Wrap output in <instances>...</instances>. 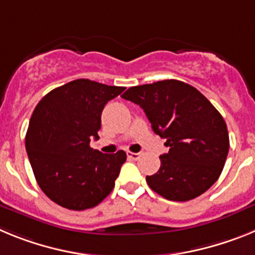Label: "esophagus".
Instances as JSON below:
<instances>
[{"mask_svg": "<svg viewBox=\"0 0 255 255\" xmlns=\"http://www.w3.org/2000/svg\"><path fill=\"white\" fill-rule=\"evenodd\" d=\"M126 155H128V158L130 159H134V161H136V159H139V157H140V153H134V152H126Z\"/></svg>", "mask_w": 255, "mask_h": 255, "instance_id": "esophagus-1", "label": "esophagus"}]
</instances>
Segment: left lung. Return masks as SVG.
<instances>
[{
    "label": "left lung",
    "mask_w": 255,
    "mask_h": 255,
    "mask_svg": "<svg viewBox=\"0 0 255 255\" xmlns=\"http://www.w3.org/2000/svg\"><path fill=\"white\" fill-rule=\"evenodd\" d=\"M121 97L143 108L153 131L170 147L159 157V170L147 176L153 191L186 202L217 181L229 153V132L224 117L198 89L170 79L131 87Z\"/></svg>",
    "instance_id": "left-lung-1"
}]
</instances>
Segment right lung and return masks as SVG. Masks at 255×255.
<instances>
[{
    "label": "right lung",
    "instance_id": "add662e5",
    "mask_svg": "<svg viewBox=\"0 0 255 255\" xmlns=\"http://www.w3.org/2000/svg\"><path fill=\"white\" fill-rule=\"evenodd\" d=\"M125 88L76 79L39 101L29 121L25 148L38 185L58 206L93 208L107 197L126 153L105 154L91 148L98 139L101 115Z\"/></svg>",
    "mask_w": 255,
    "mask_h": 255
}]
</instances>
